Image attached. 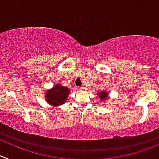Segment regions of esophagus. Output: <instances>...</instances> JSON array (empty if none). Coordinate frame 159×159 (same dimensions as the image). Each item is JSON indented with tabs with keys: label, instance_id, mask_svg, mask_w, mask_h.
Wrapping results in <instances>:
<instances>
[{
	"label": "esophagus",
	"instance_id": "1",
	"mask_svg": "<svg viewBox=\"0 0 159 159\" xmlns=\"http://www.w3.org/2000/svg\"><path fill=\"white\" fill-rule=\"evenodd\" d=\"M86 89V88H85V87H84V86L80 87V89H81V90H84V89Z\"/></svg>",
	"mask_w": 159,
	"mask_h": 159
}]
</instances>
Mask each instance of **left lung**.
Listing matches in <instances>:
<instances>
[{
    "label": "left lung",
    "mask_w": 159,
    "mask_h": 159,
    "mask_svg": "<svg viewBox=\"0 0 159 159\" xmlns=\"http://www.w3.org/2000/svg\"><path fill=\"white\" fill-rule=\"evenodd\" d=\"M97 96H99V98H100V100H101V101H103H103H105L108 96V93L106 91H102L100 92V93H98Z\"/></svg>",
    "instance_id": "8db88e82"
}]
</instances>
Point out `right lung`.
Returning a JSON list of instances; mask_svg holds the SVG:
<instances>
[{"instance_id": "add662e5", "label": "right lung", "mask_w": 159, "mask_h": 159, "mask_svg": "<svg viewBox=\"0 0 159 159\" xmlns=\"http://www.w3.org/2000/svg\"><path fill=\"white\" fill-rule=\"evenodd\" d=\"M70 92V89L63 86L60 84H56L52 89L46 91L44 94L46 101L52 106H60L66 101Z\"/></svg>"}]
</instances>
